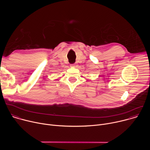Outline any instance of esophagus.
Wrapping results in <instances>:
<instances>
[{"instance_id": "34e87169", "label": "esophagus", "mask_w": 150, "mask_h": 150, "mask_svg": "<svg viewBox=\"0 0 150 150\" xmlns=\"http://www.w3.org/2000/svg\"><path fill=\"white\" fill-rule=\"evenodd\" d=\"M71 67H73V68H76V67H77V64H76V63L72 64V65H71Z\"/></svg>"}]
</instances>
